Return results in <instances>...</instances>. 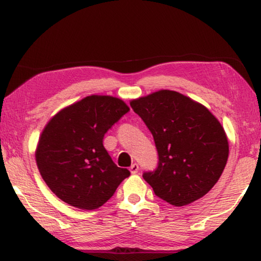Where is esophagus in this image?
<instances>
[{
	"mask_svg": "<svg viewBox=\"0 0 261 261\" xmlns=\"http://www.w3.org/2000/svg\"><path fill=\"white\" fill-rule=\"evenodd\" d=\"M138 169H139V167H138V164H137V163H134V164H132V166L130 167V171H131V174H137V172H138Z\"/></svg>",
	"mask_w": 261,
	"mask_h": 261,
	"instance_id": "1",
	"label": "esophagus"
}]
</instances>
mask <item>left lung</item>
<instances>
[{"label": "left lung", "instance_id": "left-lung-1", "mask_svg": "<svg viewBox=\"0 0 261 261\" xmlns=\"http://www.w3.org/2000/svg\"><path fill=\"white\" fill-rule=\"evenodd\" d=\"M130 105L152 134L159 152L157 168L143 174L156 196L176 207L204 196L228 159V139L219 120L200 102L170 90Z\"/></svg>", "mask_w": 261, "mask_h": 261}]
</instances>
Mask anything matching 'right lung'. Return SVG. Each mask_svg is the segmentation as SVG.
I'll return each mask as SVG.
<instances>
[{
	"label": "right lung",
	"instance_id": "1",
	"mask_svg": "<svg viewBox=\"0 0 261 261\" xmlns=\"http://www.w3.org/2000/svg\"><path fill=\"white\" fill-rule=\"evenodd\" d=\"M129 110L122 99L93 94L49 120L35 159L43 181L59 199L92 211L111 199L129 177L130 171L117 167L102 145L104 135Z\"/></svg>",
	"mask_w": 261,
	"mask_h": 261
}]
</instances>
